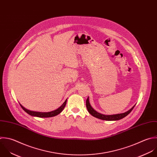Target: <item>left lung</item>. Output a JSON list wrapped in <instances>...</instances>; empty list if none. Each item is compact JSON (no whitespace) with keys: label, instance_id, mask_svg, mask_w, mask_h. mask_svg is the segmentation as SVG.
Returning <instances> with one entry per match:
<instances>
[{"label":"left lung","instance_id":"left-lung-1","mask_svg":"<svg viewBox=\"0 0 157 157\" xmlns=\"http://www.w3.org/2000/svg\"><path fill=\"white\" fill-rule=\"evenodd\" d=\"M135 106V105L133 106L129 111H128L124 113L118 114H115V115H103V114H101L97 112L92 108V107L90 105L89 97L86 100V107H87V109L89 113L94 117H97L100 119H101V120H105V121H118V120L122 119L124 117H126L127 115H128L132 112V111L133 110V109L134 108Z\"/></svg>","mask_w":157,"mask_h":157}]
</instances>
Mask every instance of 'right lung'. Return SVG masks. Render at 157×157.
I'll return each mask as SVG.
<instances>
[{
    "label": "right lung",
    "instance_id": "obj_1",
    "mask_svg": "<svg viewBox=\"0 0 157 157\" xmlns=\"http://www.w3.org/2000/svg\"><path fill=\"white\" fill-rule=\"evenodd\" d=\"M67 100V99L65 101V102L58 109H57L56 110L52 111L51 112H48V113H40V112L31 111H29V110L24 108L21 104H19V105H20L21 107L22 108V109L30 116H36V117H53V116L58 115L59 114H60L63 111V109H64V108L66 105Z\"/></svg>",
    "mask_w": 157,
    "mask_h": 157
}]
</instances>
